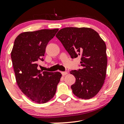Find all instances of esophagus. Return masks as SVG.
<instances>
[{"label": "esophagus", "mask_w": 124, "mask_h": 124, "mask_svg": "<svg viewBox=\"0 0 124 124\" xmlns=\"http://www.w3.org/2000/svg\"><path fill=\"white\" fill-rule=\"evenodd\" d=\"M61 73H62V75H63V76H65V75L68 74V72H67L66 71H65V72H62Z\"/></svg>", "instance_id": "34e87169"}]
</instances>
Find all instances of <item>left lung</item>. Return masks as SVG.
I'll return each mask as SVG.
<instances>
[{
	"instance_id": "1",
	"label": "left lung",
	"mask_w": 124,
	"mask_h": 124,
	"mask_svg": "<svg viewBox=\"0 0 124 124\" xmlns=\"http://www.w3.org/2000/svg\"><path fill=\"white\" fill-rule=\"evenodd\" d=\"M56 37L71 58L81 56V69L70 72L76 78L71 86L73 93L82 99L94 97L106 79L107 58L104 41L96 31L86 27L62 28Z\"/></svg>"
}]
</instances>
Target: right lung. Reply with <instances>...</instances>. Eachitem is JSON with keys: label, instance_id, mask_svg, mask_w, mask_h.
<instances>
[{"label": "right lung", "instance_id": "obj_1", "mask_svg": "<svg viewBox=\"0 0 124 124\" xmlns=\"http://www.w3.org/2000/svg\"><path fill=\"white\" fill-rule=\"evenodd\" d=\"M58 30L43 29L21 33L16 38L11 53L20 89L38 104L46 103L54 97L62 76L59 72H42L37 69L38 61H44L46 45Z\"/></svg>", "mask_w": 124, "mask_h": 124}]
</instances>
